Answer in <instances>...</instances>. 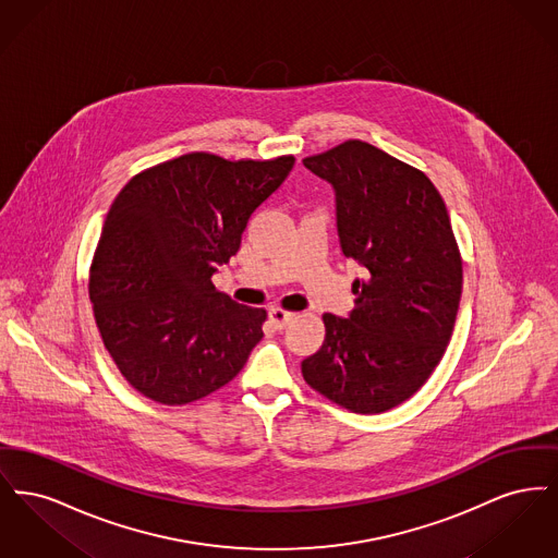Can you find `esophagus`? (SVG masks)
Returning <instances> with one entry per match:
<instances>
[{
	"instance_id": "1",
	"label": "esophagus",
	"mask_w": 558,
	"mask_h": 558,
	"mask_svg": "<svg viewBox=\"0 0 558 558\" xmlns=\"http://www.w3.org/2000/svg\"><path fill=\"white\" fill-rule=\"evenodd\" d=\"M269 319H271V324H274V328H276V330H284V328L291 324L292 319H294V314L276 307V310H271V312H269Z\"/></svg>"
}]
</instances>
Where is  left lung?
Wrapping results in <instances>:
<instances>
[{
	"label": "left lung",
	"mask_w": 558,
	"mask_h": 558,
	"mask_svg": "<svg viewBox=\"0 0 558 558\" xmlns=\"http://www.w3.org/2000/svg\"><path fill=\"white\" fill-rule=\"evenodd\" d=\"M303 165L335 190L337 234L355 278L347 318L324 314L326 337L303 378L351 412L376 414L412 398L450 343L462 262L450 215L423 171L349 140Z\"/></svg>",
	"instance_id": "left-lung-1"
}]
</instances>
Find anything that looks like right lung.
Masks as SVG:
<instances>
[{
  "label": "right lung",
  "mask_w": 558,
  "mask_h": 558,
  "mask_svg": "<svg viewBox=\"0 0 558 558\" xmlns=\"http://www.w3.org/2000/svg\"><path fill=\"white\" fill-rule=\"evenodd\" d=\"M292 165L192 153L135 175L114 198L89 299L110 357L142 396L167 405L205 398L262 341L266 310L232 301L211 278Z\"/></svg>",
  "instance_id": "1"
}]
</instances>
